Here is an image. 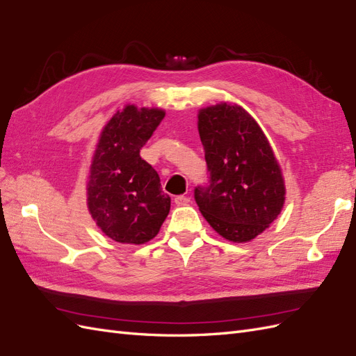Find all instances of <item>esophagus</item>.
Masks as SVG:
<instances>
[{
	"label": "esophagus",
	"mask_w": 356,
	"mask_h": 356,
	"mask_svg": "<svg viewBox=\"0 0 356 356\" xmlns=\"http://www.w3.org/2000/svg\"><path fill=\"white\" fill-rule=\"evenodd\" d=\"M173 202H175V205H178V207H183V205H187L190 202V197L184 196V195H179V196H175Z\"/></svg>",
	"instance_id": "1"
}]
</instances>
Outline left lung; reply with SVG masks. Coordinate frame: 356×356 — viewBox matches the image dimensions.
I'll list each match as a JSON object with an SVG mask.
<instances>
[{"mask_svg": "<svg viewBox=\"0 0 356 356\" xmlns=\"http://www.w3.org/2000/svg\"><path fill=\"white\" fill-rule=\"evenodd\" d=\"M197 129L205 149L208 183L195 188L207 222L223 238H255L282 210V172L263 129L236 104L202 108Z\"/></svg>", "mask_w": 356, "mask_h": 356, "instance_id": "left-lung-1", "label": "left lung"}]
</instances>
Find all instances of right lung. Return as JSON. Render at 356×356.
<instances>
[{"label": "right lung", "instance_id": "1", "mask_svg": "<svg viewBox=\"0 0 356 356\" xmlns=\"http://www.w3.org/2000/svg\"><path fill=\"white\" fill-rule=\"evenodd\" d=\"M164 118L160 108L125 106L104 127L90 164L88 207L101 231L119 243L143 245L170 210L159 173L140 149Z\"/></svg>", "mask_w": 356, "mask_h": 356}]
</instances>
